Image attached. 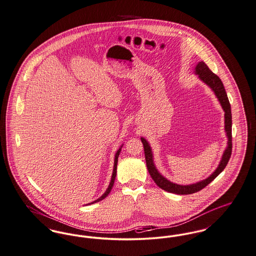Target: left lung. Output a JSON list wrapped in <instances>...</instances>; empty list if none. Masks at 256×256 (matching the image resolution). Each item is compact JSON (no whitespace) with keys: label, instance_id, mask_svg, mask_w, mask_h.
Instances as JSON below:
<instances>
[{"label":"left lung","instance_id":"8db88e82","mask_svg":"<svg viewBox=\"0 0 256 256\" xmlns=\"http://www.w3.org/2000/svg\"><path fill=\"white\" fill-rule=\"evenodd\" d=\"M195 74L198 76V78L208 86L214 93L216 94V98L222 104V108L224 110V129L226 132V136L228 138L227 142V148L224 150L222 154V160L218 166L216 170L206 178H204L201 182H198L193 184L189 186H182V184H176L167 180L165 176H163L158 170L155 167L154 161V154L152 150V148L148 144V142L144 138H140L142 142L144 144V156H146V167L150 176L152 178L154 182L159 186L162 188L163 190L170 192V193H174L178 195H188V194H192L195 192L200 191L201 189L206 188L208 184H210L220 172L224 170L226 167L230 156L232 154V114H231V106L228 100L225 88L223 86L222 80L214 74L208 67L204 64V62L201 61L199 62L194 70Z\"/></svg>","mask_w":256,"mask_h":256}]
</instances>
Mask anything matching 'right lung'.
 <instances>
[{"instance_id":"right-lung-1","label":"right lung","mask_w":256,"mask_h":256,"mask_svg":"<svg viewBox=\"0 0 256 256\" xmlns=\"http://www.w3.org/2000/svg\"><path fill=\"white\" fill-rule=\"evenodd\" d=\"M122 146H123V144L120 146V148L118 150V152H116V154L114 155V170H112V180H110V184H108V188H106V192L102 194V196L100 197V198H98L97 200H95V201H93L92 203H90V204H94V203H97V202H99V201H101L102 199H104L108 194H110V192L112 191V188L114 186V180H116V168H118V156H120V152H121V148H122Z\"/></svg>"}]
</instances>
